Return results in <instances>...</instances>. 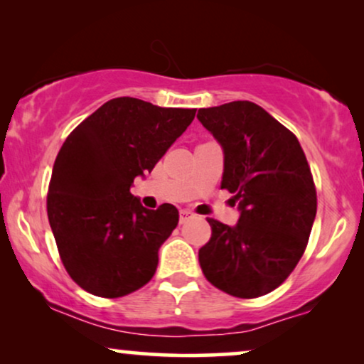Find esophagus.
Instances as JSON below:
<instances>
[{
	"instance_id": "1",
	"label": "esophagus",
	"mask_w": 364,
	"mask_h": 364,
	"mask_svg": "<svg viewBox=\"0 0 364 364\" xmlns=\"http://www.w3.org/2000/svg\"><path fill=\"white\" fill-rule=\"evenodd\" d=\"M191 218H193V213L192 212L181 210V218H178V220H181V223H186V222L191 220Z\"/></svg>"
}]
</instances>
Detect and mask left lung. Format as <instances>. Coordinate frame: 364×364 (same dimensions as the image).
<instances>
[{
	"label": "left lung",
	"mask_w": 364,
	"mask_h": 364,
	"mask_svg": "<svg viewBox=\"0 0 364 364\" xmlns=\"http://www.w3.org/2000/svg\"><path fill=\"white\" fill-rule=\"evenodd\" d=\"M197 119L223 151L222 188L238 202L237 225L207 218L212 237L198 250L218 290L257 298L280 287L305 252L316 191L298 139L250 101L198 109Z\"/></svg>",
	"instance_id": "obj_1"
}]
</instances>
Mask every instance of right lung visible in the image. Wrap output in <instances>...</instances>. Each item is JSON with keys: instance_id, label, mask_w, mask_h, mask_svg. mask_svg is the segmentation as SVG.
<instances>
[{"instance_id": "obj_1", "label": "right lung", "mask_w": 364, "mask_h": 364, "mask_svg": "<svg viewBox=\"0 0 364 364\" xmlns=\"http://www.w3.org/2000/svg\"><path fill=\"white\" fill-rule=\"evenodd\" d=\"M193 117L196 109L117 97L64 141L49 183L48 217L64 267L86 291L119 298L154 277L159 248L177 227L178 210L172 203L149 210L131 187Z\"/></svg>"}]
</instances>
